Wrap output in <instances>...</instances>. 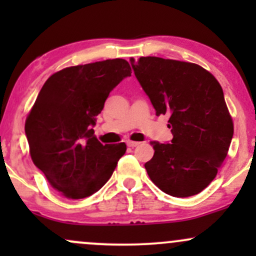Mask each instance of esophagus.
Returning a JSON list of instances; mask_svg holds the SVG:
<instances>
[{
  "mask_svg": "<svg viewBox=\"0 0 256 256\" xmlns=\"http://www.w3.org/2000/svg\"><path fill=\"white\" fill-rule=\"evenodd\" d=\"M126 144H128V146H130V148H134V146H140V142H132V140H128V142H126Z\"/></svg>",
  "mask_w": 256,
  "mask_h": 256,
  "instance_id": "34e87169",
  "label": "esophagus"
}]
</instances>
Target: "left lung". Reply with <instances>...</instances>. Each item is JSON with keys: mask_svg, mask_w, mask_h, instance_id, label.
Returning a JSON list of instances; mask_svg holds the SVG:
<instances>
[{"mask_svg": "<svg viewBox=\"0 0 256 256\" xmlns=\"http://www.w3.org/2000/svg\"><path fill=\"white\" fill-rule=\"evenodd\" d=\"M130 62L156 116H170L173 134L170 143L152 142L148 176L174 198L201 192L216 178L234 136L222 86L195 64L155 56Z\"/></svg>", "mask_w": 256, "mask_h": 256, "instance_id": "1", "label": "left lung"}]
</instances>
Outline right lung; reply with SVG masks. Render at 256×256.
<instances>
[{"label": "right lung", "mask_w": 256, "mask_h": 256, "mask_svg": "<svg viewBox=\"0 0 256 256\" xmlns=\"http://www.w3.org/2000/svg\"><path fill=\"white\" fill-rule=\"evenodd\" d=\"M131 76L122 58L61 70L48 78L25 122L32 161L54 189L68 198L98 192L126 144H102L94 136L108 95Z\"/></svg>", "instance_id": "1"}]
</instances>
